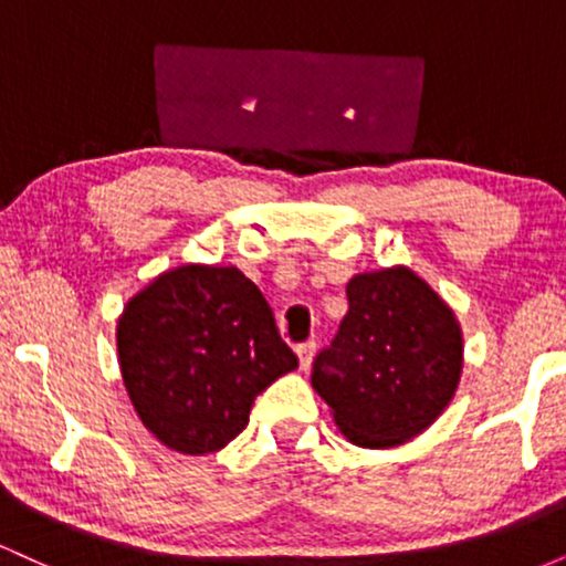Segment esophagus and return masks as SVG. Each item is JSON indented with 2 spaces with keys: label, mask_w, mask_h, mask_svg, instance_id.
<instances>
[{
  "label": "esophagus",
  "mask_w": 566,
  "mask_h": 566,
  "mask_svg": "<svg viewBox=\"0 0 566 566\" xmlns=\"http://www.w3.org/2000/svg\"><path fill=\"white\" fill-rule=\"evenodd\" d=\"M297 354V365H301V369H308L311 361H314V354H316V343L314 340H305L301 343V346L295 348Z\"/></svg>",
  "instance_id": "34e87169"
}]
</instances>
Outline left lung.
I'll return each instance as SVG.
<instances>
[{
	"mask_svg": "<svg viewBox=\"0 0 566 566\" xmlns=\"http://www.w3.org/2000/svg\"><path fill=\"white\" fill-rule=\"evenodd\" d=\"M348 314L314 359L311 386L348 441L405 444L444 412L463 373V333L452 308L407 265L356 274Z\"/></svg>",
	"mask_w": 566,
	"mask_h": 566,
	"instance_id": "obj_1",
	"label": "left lung"
}]
</instances>
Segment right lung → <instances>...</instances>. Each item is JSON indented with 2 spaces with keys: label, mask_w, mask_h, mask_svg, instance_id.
<instances>
[{
  "label": "right lung",
  "mask_w": 566,
  "mask_h": 566,
  "mask_svg": "<svg viewBox=\"0 0 566 566\" xmlns=\"http://www.w3.org/2000/svg\"><path fill=\"white\" fill-rule=\"evenodd\" d=\"M116 350L143 426L184 454L223 450L255 396L297 367L263 292L233 265L159 274L127 301Z\"/></svg>",
  "instance_id": "obj_1"
}]
</instances>
